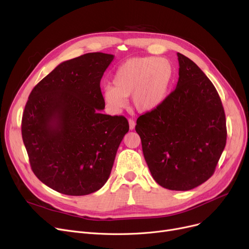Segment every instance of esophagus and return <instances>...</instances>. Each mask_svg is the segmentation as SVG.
I'll list each match as a JSON object with an SVG mask.
<instances>
[{
    "label": "esophagus",
    "instance_id": "34e87169",
    "mask_svg": "<svg viewBox=\"0 0 249 249\" xmlns=\"http://www.w3.org/2000/svg\"><path fill=\"white\" fill-rule=\"evenodd\" d=\"M128 123H129V129H130V130H133V129L135 128V121L133 120V119H129L128 120Z\"/></svg>",
    "mask_w": 249,
    "mask_h": 249
}]
</instances>
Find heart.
<instances>
[{
	"mask_svg": "<svg viewBox=\"0 0 249 249\" xmlns=\"http://www.w3.org/2000/svg\"><path fill=\"white\" fill-rule=\"evenodd\" d=\"M174 75L172 63L165 58L133 57L124 61L113 76V86L106 85L103 100L113 112L121 111L130 95L140 113L156 110L166 99Z\"/></svg>",
	"mask_w": 249,
	"mask_h": 249,
	"instance_id": "obj_1",
	"label": "heart"
}]
</instances>
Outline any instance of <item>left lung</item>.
<instances>
[{"label":"left lung","mask_w":249,"mask_h":249,"mask_svg":"<svg viewBox=\"0 0 249 249\" xmlns=\"http://www.w3.org/2000/svg\"><path fill=\"white\" fill-rule=\"evenodd\" d=\"M176 89L135 130L151 176L170 190L196 188L213 174L226 145V117L217 89L197 65L177 53Z\"/></svg>","instance_id":"8db88e82"}]
</instances>
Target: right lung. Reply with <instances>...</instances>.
<instances>
[{"label": "right lung", "instance_id": "right-lung-1", "mask_svg": "<svg viewBox=\"0 0 249 249\" xmlns=\"http://www.w3.org/2000/svg\"><path fill=\"white\" fill-rule=\"evenodd\" d=\"M114 55L89 53L65 61L29 94L22 139L36 176L67 196H86L107 181L129 130L127 119L100 113V82Z\"/></svg>", "mask_w": 249, "mask_h": 249}]
</instances>
